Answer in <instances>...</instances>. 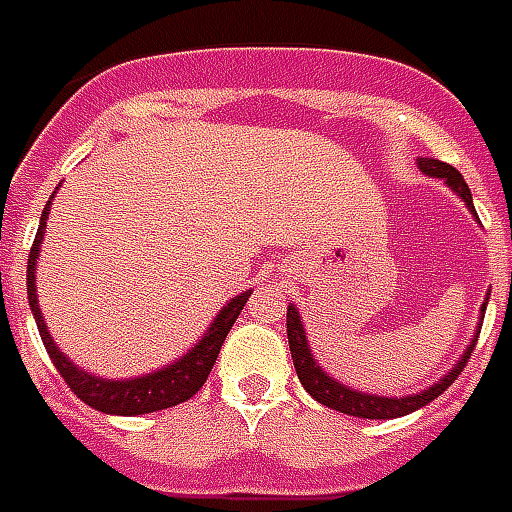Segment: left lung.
Returning a JSON list of instances; mask_svg holds the SVG:
<instances>
[{"label": "left lung", "instance_id": "obj_1", "mask_svg": "<svg viewBox=\"0 0 512 512\" xmlns=\"http://www.w3.org/2000/svg\"><path fill=\"white\" fill-rule=\"evenodd\" d=\"M424 176H433V179H444L449 190L458 195L463 204L469 206V212L474 215V220H480L477 212H474V201H471L469 184L463 181L458 170L441 162V159H419L416 162ZM485 306H488V295H485V303L480 306V320L485 317ZM482 325V322H480ZM477 325V328H480ZM480 336V333H477ZM477 336L471 339L469 347L463 350L460 361L441 380H436L433 386H427L424 391H416V394H408V397H380V394H369V391H358L344 386L342 380L331 378L325 369L320 366V361L314 358L311 347H308L306 328L300 322V311L295 306L286 308V339H289V350H292V361H295V372L303 389L314 397L317 402H322L325 408H333V411L347 413V416H358V419H397V416H405V413H413L424 408L427 402H433L436 397H441L444 391L458 380V375L463 372V366L471 358V350L477 344Z\"/></svg>", "mask_w": 512, "mask_h": 512}]
</instances>
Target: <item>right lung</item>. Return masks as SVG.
Segmentation results:
<instances>
[{
	"label": "right lung",
	"instance_id": "obj_1",
	"mask_svg": "<svg viewBox=\"0 0 512 512\" xmlns=\"http://www.w3.org/2000/svg\"><path fill=\"white\" fill-rule=\"evenodd\" d=\"M52 212V198L43 209L41 226L35 234V245L30 250V259H27V300H30L32 314L38 322V331H41L43 347L52 358V364L57 366L60 378L68 383V389L74 391L79 400L96 408L101 413H112V416H140V413H154L173 408L179 402H187L201 389L215 366L220 347L226 342L231 325L239 317L242 306L248 303V292H239L237 297H231L226 306L217 311V317L212 325L206 328V333L192 344L187 353L176 358L173 364L162 366L157 372H148L140 378H126V380H107L99 375H90L82 366H76L68 355L54 344L49 325L43 322L41 306H38V289H35V267H38V253H41L43 234H46V217Z\"/></svg>",
	"mask_w": 512,
	"mask_h": 512
}]
</instances>
